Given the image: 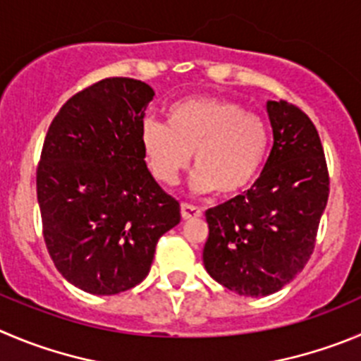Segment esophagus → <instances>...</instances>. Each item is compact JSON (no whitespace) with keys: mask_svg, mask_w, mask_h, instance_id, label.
I'll use <instances>...</instances> for the list:
<instances>
[{"mask_svg":"<svg viewBox=\"0 0 361 361\" xmlns=\"http://www.w3.org/2000/svg\"><path fill=\"white\" fill-rule=\"evenodd\" d=\"M203 215L201 208L194 207V204H188V203H181V217L185 221H190V219H200Z\"/></svg>","mask_w":361,"mask_h":361,"instance_id":"obj_1","label":"esophagus"}]
</instances>
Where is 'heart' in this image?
<instances>
[{"mask_svg":"<svg viewBox=\"0 0 361 361\" xmlns=\"http://www.w3.org/2000/svg\"><path fill=\"white\" fill-rule=\"evenodd\" d=\"M147 167L158 183L173 187L194 154L197 192L237 196L255 181L269 146L265 121L228 97H187L167 110V126L149 119L140 131Z\"/></svg>","mask_w":361,"mask_h":361,"instance_id":"b5f03b06","label":"heart"}]
</instances>
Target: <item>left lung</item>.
<instances>
[{
    "label": "left lung",
    "instance_id": "obj_1",
    "mask_svg": "<svg viewBox=\"0 0 361 361\" xmlns=\"http://www.w3.org/2000/svg\"><path fill=\"white\" fill-rule=\"evenodd\" d=\"M272 149L244 196L207 212L208 274L238 295L283 288L312 257L329 196L321 137L308 116L287 101H269Z\"/></svg>",
    "mask_w": 361,
    "mask_h": 361
}]
</instances>
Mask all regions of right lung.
<instances>
[{
    "mask_svg": "<svg viewBox=\"0 0 361 361\" xmlns=\"http://www.w3.org/2000/svg\"><path fill=\"white\" fill-rule=\"evenodd\" d=\"M154 90L104 78L66 101L37 165L42 235L60 274L89 294L114 295L149 274L157 242L180 203L154 181L140 131Z\"/></svg>",
    "mask_w": 361,
    "mask_h": 361,
    "instance_id": "obj_1",
    "label": "right lung"
}]
</instances>
